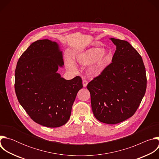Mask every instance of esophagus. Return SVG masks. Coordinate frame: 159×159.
Instances as JSON below:
<instances>
[{"mask_svg":"<svg viewBox=\"0 0 159 159\" xmlns=\"http://www.w3.org/2000/svg\"><path fill=\"white\" fill-rule=\"evenodd\" d=\"M82 82H83V86H84V87H85L87 86V84H88V82H87V80H83Z\"/></svg>","mask_w":159,"mask_h":159,"instance_id":"esophagus-1","label":"esophagus"}]
</instances>
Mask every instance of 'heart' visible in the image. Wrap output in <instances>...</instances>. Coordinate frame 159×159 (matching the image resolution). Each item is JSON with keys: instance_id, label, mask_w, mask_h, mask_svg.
<instances>
[{"instance_id": "heart-1", "label": "heart", "mask_w": 159, "mask_h": 159, "mask_svg": "<svg viewBox=\"0 0 159 159\" xmlns=\"http://www.w3.org/2000/svg\"><path fill=\"white\" fill-rule=\"evenodd\" d=\"M112 59V53L109 50L94 47L78 53L75 58V61L83 66L90 65L89 74L92 75H98L109 65ZM66 65L70 69H75V66L71 60L66 61Z\"/></svg>"}]
</instances>
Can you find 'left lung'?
Masks as SVG:
<instances>
[{
  "mask_svg": "<svg viewBox=\"0 0 159 159\" xmlns=\"http://www.w3.org/2000/svg\"><path fill=\"white\" fill-rule=\"evenodd\" d=\"M109 39L116 47L112 63L87 88L96 118L114 125L134 114L145 94L147 77L138 52L126 41Z\"/></svg>",
  "mask_w": 159,
  "mask_h": 159,
  "instance_id": "1",
  "label": "left lung"
}]
</instances>
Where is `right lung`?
Wrapping results in <instances>:
<instances>
[{
	"instance_id": "right-lung-1",
	"label": "right lung",
	"mask_w": 159,
	"mask_h": 159,
	"mask_svg": "<svg viewBox=\"0 0 159 159\" xmlns=\"http://www.w3.org/2000/svg\"><path fill=\"white\" fill-rule=\"evenodd\" d=\"M64 65L63 52L56 41L38 40L19 58L15 71L18 101L36 123L57 128L69 121L79 90V76L66 80L57 72Z\"/></svg>"
}]
</instances>
